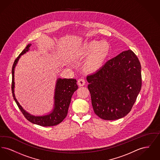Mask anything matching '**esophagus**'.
<instances>
[{
    "mask_svg": "<svg viewBox=\"0 0 160 160\" xmlns=\"http://www.w3.org/2000/svg\"><path fill=\"white\" fill-rule=\"evenodd\" d=\"M77 83L79 86H83L85 84V80H84L83 78H80L78 80Z\"/></svg>",
    "mask_w": 160,
    "mask_h": 160,
    "instance_id": "1",
    "label": "esophagus"
}]
</instances>
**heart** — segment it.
Instances as JSON below:
<instances>
[{
	"instance_id": "obj_1",
	"label": "heart",
	"mask_w": 160,
	"mask_h": 160,
	"mask_svg": "<svg viewBox=\"0 0 160 160\" xmlns=\"http://www.w3.org/2000/svg\"><path fill=\"white\" fill-rule=\"evenodd\" d=\"M109 52V46L106 41H91L84 44L78 51L79 55L88 56L86 62V68L94 72L103 65Z\"/></svg>"
}]
</instances>
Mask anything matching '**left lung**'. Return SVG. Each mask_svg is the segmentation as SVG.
Returning a JSON list of instances; mask_svg holds the SVG:
<instances>
[{"instance_id": "1", "label": "left lung", "mask_w": 160, "mask_h": 160, "mask_svg": "<svg viewBox=\"0 0 160 160\" xmlns=\"http://www.w3.org/2000/svg\"><path fill=\"white\" fill-rule=\"evenodd\" d=\"M141 65L132 50L122 52L87 76L95 113L113 121L129 113L142 88Z\"/></svg>"}]
</instances>
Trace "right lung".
<instances>
[{
	"label": "right lung",
	"mask_w": 160,
	"mask_h": 160,
	"mask_svg": "<svg viewBox=\"0 0 160 160\" xmlns=\"http://www.w3.org/2000/svg\"><path fill=\"white\" fill-rule=\"evenodd\" d=\"M31 46L30 44L26 47L22 52L16 58L12 65V80L11 85L12 96L19 109L21 110L24 117L29 122L42 127L54 126L62 122V121L66 118L67 115L72 95L74 92L78 89L77 80L74 78H58L57 80L54 97V107L53 111L50 114L42 116H35L26 112L15 98L14 95V69L20 56L29 50V47Z\"/></svg>",
	"instance_id": "add662e5"
}]
</instances>
